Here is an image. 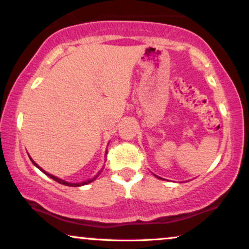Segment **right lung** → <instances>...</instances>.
Returning a JSON list of instances; mask_svg holds the SVG:
<instances>
[{
  "label": "right lung",
  "mask_w": 249,
  "mask_h": 249,
  "mask_svg": "<svg viewBox=\"0 0 249 249\" xmlns=\"http://www.w3.org/2000/svg\"><path fill=\"white\" fill-rule=\"evenodd\" d=\"M34 164H35V161H33ZM36 165V164H35ZM37 166V165H36ZM38 167V166H37ZM39 168V167H38ZM39 170H42V168H39ZM43 171V170H42ZM43 172H44V171H43ZM45 174H47V176H49L51 179H53L55 180V181H57V182H59V184H62V185H65V186H73V187H77V186H81V185H87V184H89V182H92L93 180L96 179V177L95 178H92V179H90V180H88V181H84V182H81V184H70V182H67V181H64V180H62V179H58V178H56V177H53V176H51V174H49V173H47V172H44Z\"/></svg>",
  "instance_id": "1"
}]
</instances>
